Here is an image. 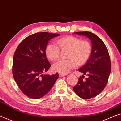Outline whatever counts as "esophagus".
I'll list each match as a JSON object with an SVG mask.
<instances>
[{"instance_id":"esophagus-1","label":"esophagus","mask_w":121,"mask_h":121,"mask_svg":"<svg viewBox=\"0 0 121 121\" xmlns=\"http://www.w3.org/2000/svg\"><path fill=\"white\" fill-rule=\"evenodd\" d=\"M66 76V75H65V74H62V73H59V77H64V76Z\"/></svg>"}]
</instances>
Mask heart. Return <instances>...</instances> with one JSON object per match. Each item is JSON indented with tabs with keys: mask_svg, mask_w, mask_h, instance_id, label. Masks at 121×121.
I'll return each mask as SVG.
<instances>
[{
	"mask_svg": "<svg viewBox=\"0 0 121 121\" xmlns=\"http://www.w3.org/2000/svg\"><path fill=\"white\" fill-rule=\"evenodd\" d=\"M57 44L61 50L69 49L68 59H62L53 65L55 71L66 74L71 71L76 64L81 65L88 60L91 54V48L89 42L82 41L79 38L74 36H66L60 38ZM45 53L50 60L55 61L60 56V49L57 45L49 44L46 46Z\"/></svg>",
	"mask_w": 121,
	"mask_h": 121,
	"instance_id": "heart-1",
	"label": "heart"
}]
</instances>
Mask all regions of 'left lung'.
I'll return each mask as SVG.
<instances>
[{
  "mask_svg": "<svg viewBox=\"0 0 121 121\" xmlns=\"http://www.w3.org/2000/svg\"><path fill=\"white\" fill-rule=\"evenodd\" d=\"M75 35L85 36L90 40L92 50L90 58L78 71L86 74L85 80L80 76L74 91L83 99H89L100 94L106 86L111 72V62L107 48L97 36L88 31L76 32Z\"/></svg>",
  "mask_w": 121,
  "mask_h": 121,
  "instance_id": "8db88e82",
  "label": "left lung"
}]
</instances>
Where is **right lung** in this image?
Here are the masks:
<instances>
[{
    "instance_id": "right-lung-1",
    "label": "right lung",
    "mask_w": 121,
    "mask_h": 121,
    "mask_svg": "<svg viewBox=\"0 0 121 121\" xmlns=\"http://www.w3.org/2000/svg\"><path fill=\"white\" fill-rule=\"evenodd\" d=\"M58 36L45 32L35 33L24 39L17 48L13 58V76L26 96L34 99L43 97L58 78V73L43 74L51 66L45 53L48 43Z\"/></svg>"
}]
</instances>
